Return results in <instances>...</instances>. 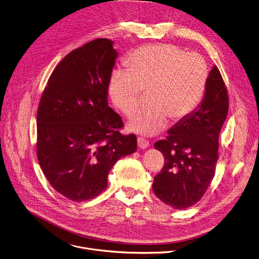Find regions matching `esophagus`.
<instances>
[{
    "mask_svg": "<svg viewBox=\"0 0 259 259\" xmlns=\"http://www.w3.org/2000/svg\"><path fill=\"white\" fill-rule=\"evenodd\" d=\"M138 146L140 149H146L149 146V142L143 137L138 138Z\"/></svg>",
    "mask_w": 259,
    "mask_h": 259,
    "instance_id": "obj_1",
    "label": "esophagus"
}]
</instances>
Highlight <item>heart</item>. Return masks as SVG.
Segmentation results:
<instances>
[{
    "mask_svg": "<svg viewBox=\"0 0 259 259\" xmlns=\"http://www.w3.org/2000/svg\"><path fill=\"white\" fill-rule=\"evenodd\" d=\"M127 70L115 69L110 96L120 111L130 115L148 92V107L130 119L132 131L152 135L160 132L167 117L178 122L196 109L208 81V67L200 55L180 47L158 43L139 47L125 59Z\"/></svg>",
    "mask_w": 259,
    "mask_h": 259,
    "instance_id": "obj_1",
    "label": "heart"
}]
</instances>
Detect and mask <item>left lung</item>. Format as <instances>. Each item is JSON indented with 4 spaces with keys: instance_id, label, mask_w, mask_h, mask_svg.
<instances>
[{
    "instance_id": "8db88e82",
    "label": "left lung",
    "mask_w": 259,
    "mask_h": 259,
    "mask_svg": "<svg viewBox=\"0 0 259 259\" xmlns=\"http://www.w3.org/2000/svg\"><path fill=\"white\" fill-rule=\"evenodd\" d=\"M204 100L185 119L168 130L154 147L164 156L152 189L176 210L196 204L215 176L219 133L228 112V94L216 66L209 73Z\"/></svg>"
}]
</instances>
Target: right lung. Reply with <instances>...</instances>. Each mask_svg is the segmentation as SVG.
I'll return each instance as SVG.
<instances>
[{"instance_id":"1","label":"right lung","mask_w":259,"mask_h":259,"mask_svg":"<svg viewBox=\"0 0 259 259\" xmlns=\"http://www.w3.org/2000/svg\"><path fill=\"white\" fill-rule=\"evenodd\" d=\"M117 57L113 41L93 40L55 67L37 113V156L50 185L73 202L100 195L120 157L137 150V137L108 106Z\"/></svg>"}]
</instances>
